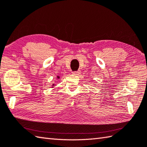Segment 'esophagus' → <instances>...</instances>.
<instances>
[{"label":"esophagus","mask_w":147,"mask_h":147,"mask_svg":"<svg viewBox=\"0 0 147 147\" xmlns=\"http://www.w3.org/2000/svg\"><path fill=\"white\" fill-rule=\"evenodd\" d=\"M80 73H81V72H80V71H74V72H73V73H72V74H74V75H79V74H80Z\"/></svg>","instance_id":"1"}]
</instances>
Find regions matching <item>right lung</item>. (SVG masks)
Segmentation results:
<instances>
[{
	"label": "right lung",
	"mask_w": 147,
	"mask_h": 147,
	"mask_svg": "<svg viewBox=\"0 0 147 147\" xmlns=\"http://www.w3.org/2000/svg\"><path fill=\"white\" fill-rule=\"evenodd\" d=\"M60 78V76H57V80H59ZM55 83H53L52 85H51V88H54L55 87Z\"/></svg>",
	"instance_id": "right-lung-1"
}]
</instances>
